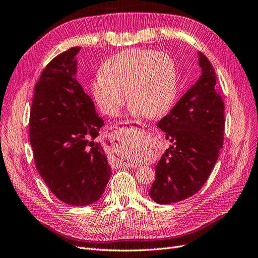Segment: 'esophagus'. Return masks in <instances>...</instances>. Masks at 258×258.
I'll return each mask as SVG.
<instances>
[{"mask_svg":"<svg viewBox=\"0 0 258 258\" xmlns=\"http://www.w3.org/2000/svg\"><path fill=\"white\" fill-rule=\"evenodd\" d=\"M134 122H128V121H125V122H120L119 124H117V128H123V127H126V126H132V124H133ZM138 125H141V126L144 128V124H139V123H137ZM123 166L125 167H133V166H135L134 164H130V163H126V162H125V163H123Z\"/></svg>","mask_w":258,"mask_h":258,"instance_id":"obj_1","label":"esophagus"}]
</instances>
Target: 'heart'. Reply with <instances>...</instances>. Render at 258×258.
<instances>
[{"label":"heart","instance_id":"heart-1","mask_svg":"<svg viewBox=\"0 0 258 258\" xmlns=\"http://www.w3.org/2000/svg\"><path fill=\"white\" fill-rule=\"evenodd\" d=\"M177 88L175 63L163 51L133 48L107 59L92 83V95L102 112L119 113L127 92L134 115L158 117L172 107Z\"/></svg>","mask_w":258,"mask_h":258}]
</instances>
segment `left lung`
<instances>
[{"instance_id": "obj_1", "label": "left lung", "mask_w": 258, "mask_h": 258, "mask_svg": "<svg viewBox=\"0 0 258 258\" xmlns=\"http://www.w3.org/2000/svg\"><path fill=\"white\" fill-rule=\"evenodd\" d=\"M202 70L170 113L158 123L171 143L156 165L149 196L171 204L194 196L208 180L223 148L225 116L214 68L199 51Z\"/></svg>"}]
</instances>
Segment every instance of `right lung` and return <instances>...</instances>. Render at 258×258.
I'll return each instance as SVG.
<instances>
[{
	"label": "right lung",
	"mask_w": 258,
	"mask_h": 258,
	"mask_svg": "<svg viewBox=\"0 0 258 258\" xmlns=\"http://www.w3.org/2000/svg\"><path fill=\"white\" fill-rule=\"evenodd\" d=\"M80 49L63 51L43 70L29 124L36 170L51 192L72 207L98 201L111 176L104 146L94 142L104 120L76 78Z\"/></svg>",
	"instance_id": "right-lung-1"
}]
</instances>
